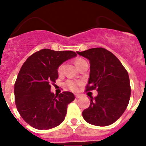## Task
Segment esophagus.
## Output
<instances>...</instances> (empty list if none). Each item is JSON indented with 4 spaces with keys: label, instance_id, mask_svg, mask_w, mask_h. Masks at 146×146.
Wrapping results in <instances>:
<instances>
[{
    "label": "esophagus",
    "instance_id": "esophagus-1",
    "mask_svg": "<svg viewBox=\"0 0 146 146\" xmlns=\"http://www.w3.org/2000/svg\"><path fill=\"white\" fill-rule=\"evenodd\" d=\"M75 97H76V98L78 99V98H80L81 96H80V95H75Z\"/></svg>",
    "mask_w": 146,
    "mask_h": 146
}]
</instances>
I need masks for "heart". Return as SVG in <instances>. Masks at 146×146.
Masks as SVG:
<instances>
[{
	"label": "heart",
	"instance_id": "heart-1",
	"mask_svg": "<svg viewBox=\"0 0 146 146\" xmlns=\"http://www.w3.org/2000/svg\"><path fill=\"white\" fill-rule=\"evenodd\" d=\"M82 61H84V60L82 59V58H78V59H77L76 61V65H78L79 63L81 62ZM63 69H64V64L60 65L58 68V73H59V74H61V73H62ZM80 85V82L73 80H68L66 82V85L67 86V88L72 91H77L78 90Z\"/></svg>",
	"mask_w": 146,
	"mask_h": 146
}]
</instances>
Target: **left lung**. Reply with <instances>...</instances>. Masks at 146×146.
<instances>
[{"label":"left lung","instance_id":"obj_1","mask_svg":"<svg viewBox=\"0 0 146 146\" xmlns=\"http://www.w3.org/2000/svg\"><path fill=\"white\" fill-rule=\"evenodd\" d=\"M90 61V72L85 91L97 90L98 96L82 111L88 123L106 126L114 123L126 110L131 96L129 74L120 61L104 48L77 51Z\"/></svg>","mask_w":146,"mask_h":146}]
</instances>
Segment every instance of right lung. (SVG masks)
Masks as SVG:
<instances>
[{
  "label": "right lung",
  "mask_w": 146,
  "mask_h": 146,
  "mask_svg": "<svg viewBox=\"0 0 146 146\" xmlns=\"http://www.w3.org/2000/svg\"><path fill=\"white\" fill-rule=\"evenodd\" d=\"M76 56L74 51L43 48L32 54L20 68L14 88L15 105L22 118L35 129L47 130L64 121L74 95H55L50 89L58 78V66Z\"/></svg>",
  "instance_id": "add662e5"
}]
</instances>
